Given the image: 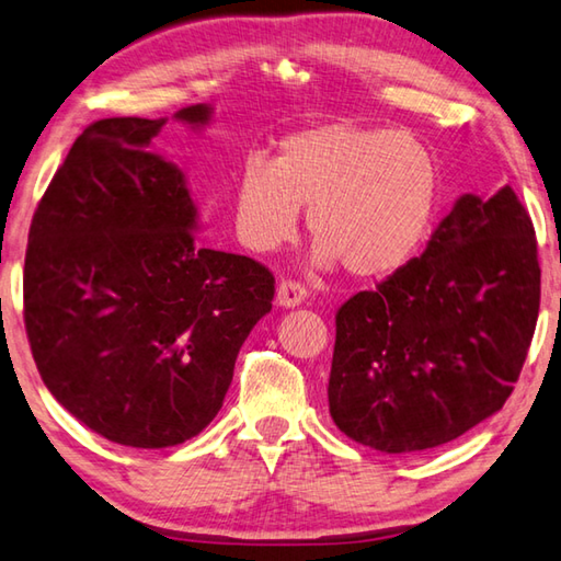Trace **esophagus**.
Wrapping results in <instances>:
<instances>
[{
    "label": "esophagus",
    "instance_id": "34e87169",
    "mask_svg": "<svg viewBox=\"0 0 561 561\" xmlns=\"http://www.w3.org/2000/svg\"><path fill=\"white\" fill-rule=\"evenodd\" d=\"M307 297H309V291H307V287H304V284L294 282V279L279 282V287H277V304H279V307H284V309L299 307V304Z\"/></svg>",
    "mask_w": 561,
    "mask_h": 561
}]
</instances>
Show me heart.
<instances>
[{"mask_svg": "<svg viewBox=\"0 0 561 561\" xmlns=\"http://www.w3.org/2000/svg\"><path fill=\"white\" fill-rule=\"evenodd\" d=\"M299 208L321 267L343 264L355 279L378 282L424 248L439 208V169L412 135L329 122L284 137L272 164L250 159L232 188L236 232L254 252L297 238Z\"/></svg>", "mask_w": 561, "mask_h": 561, "instance_id": "b5f03b06", "label": "heart"}]
</instances>
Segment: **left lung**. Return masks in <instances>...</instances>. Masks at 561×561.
Segmentation results:
<instances>
[{"mask_svg":"<svg viewBox=\"0 0 561 561\" xmlns=\"http://www.w3.org/2000/svg\"><path fill=\"white\" fill-rule=\"evenodd\" d=\"M537 313L529 213L511 186L466 193L420 257L335 313V426L385 454L454 442L511 397Z\"/></svg>","mask_w":561,"mask_h":561,"instance_id":"1","label":"left lung"}]
</instances>
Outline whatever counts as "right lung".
Segmentation results:
<instances>
[{
	"label": "right lung",
	"instance_id": "right-lung-1",
	"mask_svg": "<svg viewBox=\"0 0 561 561\" xmlns=\"http://www.w3.org/2000/svg\"><path fill=\"white\" fill-rule=\"evenodd\" d=\"M176 117L201 127L210 107ZM161 125H88L38 201L24 260L41 380L88 430L135 449L206 430L274 299L264 264L198 245L181 169L149 151Z\"/></svg>",
	"mask_w": 561,
	"mask_h": 561
}]
</instances>
